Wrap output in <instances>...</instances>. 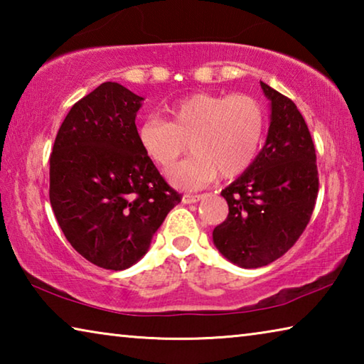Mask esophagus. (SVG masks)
<instances>
[{
  "instance_id": "obj_1",
  "label": "esophagus",
  "mask_w": 364,
  "mask_h": 364,
  "mask_svg": "<svg viewBox=\"0 0 364 364\" xmlns=\"http://www.w3.org/2000/svg\"><path fill=\"white\" fill-rule=\"evenodd\" d=\"M200 199H204V196L202 194H184L183 204H196V202H199Z\"/></svg>"
}]
</instances>
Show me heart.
I'll return each mask as SVG.
<instances>
[{"label":"heart","mask_w":364,"mask_h":364,"mask_svg":"<svg viewBox=\"0 0 364 364\" xmlns=\"http://www.w3.org/2000/svg\"><path fill=\"white\" fill-rule=\"evenodd\" d=\"M165 120L146 117L136 127L144 156L168 170L188 149L193 156L170 171L183 189H199L215 178L244 173L262 147L267 117L247 95L194 93L164 107Z\"/></svg>","instance_id":"1"}]
</instances>
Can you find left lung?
Listing matches in <instances>:
<instances>
[{"mask_svg":"<svg viewBox=\"0 0 364 364\" xmlns=\"http://www.w3.org/2000/svg\"><path fill=\"white\" fill-rule=\"evenodd\" d=\"M260 85L269 101L267 141L254 164L221 191L230 213L213 230L215 247L241 268L264 267L292 247L310 221L319 186L305 119L289 97Z\"/></svg>","mask_w":364,"mask_h":364,"instance_id":"1","label":"left lung"}]
</instances>
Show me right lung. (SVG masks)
Returning <instances> with one entry per match:
<instances>
[{"mask_svg": "<svg viewBox=\"0 0 364 364\" xmlns=\"http://www.w3.org/2000/svg\"><path fill=\"white\" fill-rule=\"evenodd\" d=\"M143 101L120 83L100 85L73 104L49 159V200L60 230L80 255L106 269L139 262L181 202L138 144Z\"/></svg>", "mask_w": 364, "mask_h": 364, "instance_id": "right-lung-1", "label": "right lung"}]
</instances>
